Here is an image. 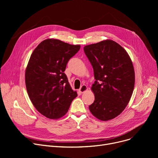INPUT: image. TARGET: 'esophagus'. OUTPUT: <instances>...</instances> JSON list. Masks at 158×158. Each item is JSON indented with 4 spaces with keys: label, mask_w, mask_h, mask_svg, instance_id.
<instances>
[{
    "label": "esophagus",
    "mask_w": 158,
    "mask_h": 158,
    "mask_svg": "<svg viewBox=\"0 0 158 158\" xmlns=\"http://www.w3.org/2000/svg\"><path fill=\"white\" fill-rule=\"evenodd\" d=\"M87 89H88V87L86 85H82L81 87V88L79 89V92L81 94H82V93H84L85 92H86V91H87Z\"/></svg>",
    "instance_id": "1"
}]
</instances>
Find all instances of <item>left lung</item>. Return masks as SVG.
<instances>
[{"instance_id":"8db88e82","label":"left lung","mask_w":158,"mask_h":158,"mask_svg":"<svg viewBox=\"0 0 158 158\" xmlns=\"http://www.w3.org/2000/svg\"><path fill=\"white\" fill-rule=\"evenodd\" d=\"M84 51L93 66L95 79L91 88L95 101L89 110L100 120L114 118L125 110L133 92L135 75L131 58L111 40L86 45Z\"/></svg>"}]
</instances>
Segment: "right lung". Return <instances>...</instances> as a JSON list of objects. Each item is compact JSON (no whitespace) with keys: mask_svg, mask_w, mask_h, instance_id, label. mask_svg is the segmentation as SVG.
I'll use <instances>...</instances> for the list:
<instances>
[{"mask_svg":"<svg viewBox=\"0 0 158 158\" xmlns=\"http://www.w3.org/2000/svg\"><path fill=\"white\" fill-rule=\"evenodd\" d=\"M80 47L60 40L47 39L30 57L25 73L27 92L35 108L48 118L63 117L77 96L64 72Z\"/></svg>","mask_w":158,"mask_h":158,"instance_id":"1","label":"right lung"}]
</instances>
